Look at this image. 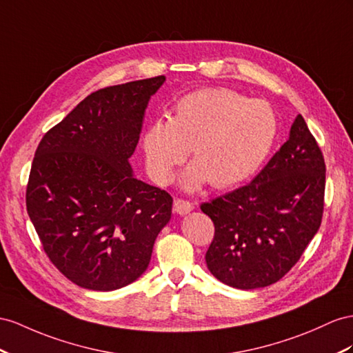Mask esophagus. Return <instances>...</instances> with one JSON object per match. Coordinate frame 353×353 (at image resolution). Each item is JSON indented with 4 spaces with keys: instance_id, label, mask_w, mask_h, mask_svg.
Segmentation results:
<instances>
[{
    "instance_id": "1",
    "label": "esophagus",
    "mask_w": 353,
    "mask_h": 353,
    "mask_svg": "<svg viewBox=\"0 0 353 353\" xmlns=\"http://www.w3.org/2000/svg\"><path fill=\"white\" fill-rule=\"evenodd\" d=\"M194 209V203L188 201V200H182V198H177V200L174 201V210L179 213V214H186Z\"/></svg>"
}]
</instances>
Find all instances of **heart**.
Returning <instances> with one entry per match:
<instances>
[{
	"instance_id": "1",
	"label": "heart",
	"mask_w": 353,
	"mask_h": 353,
	"mask_svg": "<svg viewBox=\"0 0 353 353\" xmlns=\"http://www.w3.org/2000/svg\"><path fill=\"white\" fill-rule=\"evenodd\" d=\"M276 135L277 119L267 103L227 88H203L180 98L173 116L148 126L143 150L158 183H168L192 149L183 186L194 191L210 182L230 188L261 167Z\"/></svg>"
}]
</instances>
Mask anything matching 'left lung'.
Returning <instances> with one entry per match:
<instances>
[{
	"label": "left lung",
	"mask_w": 353,
	"mask_h": 353,
	"mask_svg": "<svg viewBox=\"0 0 353 353\" xmlns=\"http://www.w3.org/2000/svg\"><path fill=\"white\" fill-rule=\"evenodd\" d=\"M325 159L301 114L250 183L201 204L214 236L210 273L237 289L276 283L301 258L323 214Z\"/></svg>",
	"instance_id": "obj_1"
}]
</instances>
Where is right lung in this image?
<instances>
[{
    "label": "right lung",
    "instance_id": "obj_1",
    "mask_svg": "<svg viewBox=\"0 0 353 353\" xmlns=\"http://www.w3.org/2000/svg\"><path fill=\"white\" fill-rule=\"evenodd\" d=\"M164 76L98 89L41 139L26 210L50 263L71 282L114 291L146 271L171 195L132 176L128 158Z\"/></svg>",
    "mask_w": 353,
    "mask_h": 353
}]
</instances>
